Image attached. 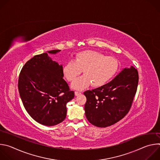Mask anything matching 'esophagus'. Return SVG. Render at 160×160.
Masks as SVG:
<instances>
[{
  "mask_svg": "<svg viewBox=\"0 0 160 160\" xmlns=\"http://www.w3.org/2000/svg\"><path fill=\"white\" fill-rule=\"evenodd\" d=\"M80 94H81L80 92H78V91H75V96H79Z\"/></svg>",
  "mask_w": 160,
  "mask_h": 160,
  "instance_id": "1",
  "label": "esophagus"
}]
</instances>
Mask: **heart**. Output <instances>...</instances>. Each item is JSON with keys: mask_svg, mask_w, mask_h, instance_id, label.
<instances>
[{"mask_svg": "<svg viewBox=\"0 0 160 160\" xmlns=\"http://www.w3.org/2000/svg\"><path fill=\"white\" fill-rule=\"evenodd\" d=\"M119 68L118 61L95 51L87 50L78 52L74 61L67 62L62 72L69 82L74 81L82 73L84 75L75 80L72 88L80 90L92 83L95 87L104 85L112 79Z\"/></svg>", "mask_w": 160, "mask_h": 160, "instance_id": "obj_1", "label": "heart"}]
</instances>
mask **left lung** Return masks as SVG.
<instances>
[{
    "label": "left lung",
    "mask_w": 160,
    "mask_h": 160,
    "mask_svg": "<svg viewBox=\"0 0 160 160\" xmlns=\"http://www.w3.org/2000/svg\"><path fill=\"white\" fill-rule=\"evenodd\" d=\"M138 82V72L131 66L124 68L107 84L84 92L88 122L98 127H106L122 120L132 106Z\"/></svg>",
    "instance_id": "8db88e82"
}]
</instances>
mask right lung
I'll list each match as a JSON object with an SVG mask.
<instances>
[{
	"instance_id": "right-lung-1",
	"label": "right lung",
	"mask_w": 160,
	"mask_h": 160,
	"mask_svg": "<svg viewBox=\"0 0 160 160\" xmlns=\"http://www.w3.org/2000/svg\"><path fill=\"white\" fill-rule=\"evenodd\" d=\"M60 51L35 56L25 63L19 76L18 90L25 109L34 120L46 126L65 119L66 104L75 96L62 78V66L48 56Z\"/></svg>"
}]
</instances>
